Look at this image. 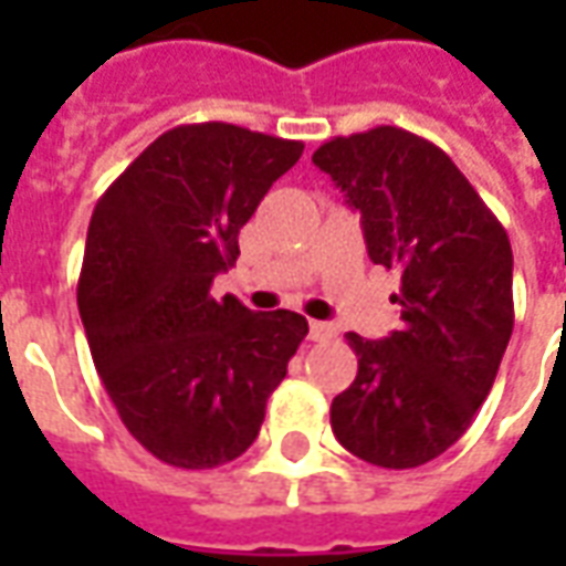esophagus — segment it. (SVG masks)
I'll use <instances>...</instances> for the list:
<instances>
[{
	"label": "esophagus",
	"mask_w": 566,
	"mask_h": 566,
	"mask_svg": "<svg viewBox=\"0 0 566 566\" xmlns=\"http://www.w3.org/2000/svg\"><path fill=\"white\" fill-rule=\"evenodd\" d=\"M333 324H327V321H308V339L312 343H324V339H331L333 336Z\"/></svg>",
	"instance_id": "esophagus-1"
}]
</instances>
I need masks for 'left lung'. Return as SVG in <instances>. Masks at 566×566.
<instances>
[{"mask_svg": "<svg viewBox=\"0 0 566 566\" xmlns=\"http://www.w3.org/2000/svg\"><path fill=\"white\" fill-rule=\"evenodd\" d=\"M312 163L360 214L373 263L400 272V331L345 333L357 376L331 427L360 461L409 470L463 437L512 336V248L433 142L376 127L324 142Z\"/></svg>", "mask_w": 566, "mask_h": 566, "instance_id": "obj_1", "label": "left lung"}]
</instances>
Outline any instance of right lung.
I'll return each instance as SVG.
<instances>
[{
  "mask_svg": "<svg viewBox=\"0 0 566 566\" xmlns=\"http://www.w3.org/2000/svg\"><path fill=\"white\" fill-rule=\"evenodd\" d=\"M303 142L233 124L154 139L96 202L78 279L93 364L133 437L169 467L211 470L258 439L306 339L303 315L214 300L239 230Z\"/></svg>",
  "mask_w": 566,
  "mask_h": 566,
  "instance_id": "obj_1",
  "label": "right lung"
}]
</instances>
